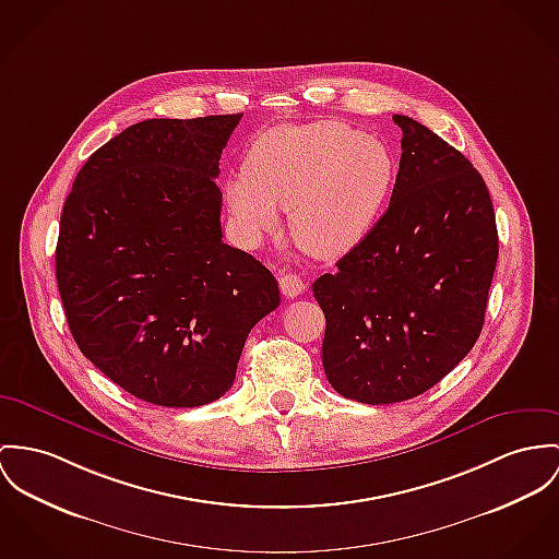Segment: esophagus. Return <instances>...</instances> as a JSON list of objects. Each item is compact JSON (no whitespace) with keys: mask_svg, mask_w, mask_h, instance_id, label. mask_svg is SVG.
Segmentation results:
<instances>
[{"mask_svg":"<svg viewBox=\"0 0 559 559\" xmlns=\"http://www.w3.org/2000/svg\"><path fill=\"white\" fill-rule=\"evenodd\" d=\"M278 285H281V292L285 298H298L300 294H304L306 289V283L301 278L300 274L296 272H283L278 276Z\"/></svg>","mask_w":559,"mask_h":559,"instance_id":"obj_1","label":"esophagus"}]
</instances>
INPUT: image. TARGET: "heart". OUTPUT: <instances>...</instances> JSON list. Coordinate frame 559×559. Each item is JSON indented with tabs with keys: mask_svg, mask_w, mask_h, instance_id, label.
<instances>
[{
	"mask_svg": "<svg viewBox=\"0 0 559 559\" xmlns=\"http://www.w3.org/2000/svg\"><path fill=\"white\" fill-rule=\"evenodd\" d=\"M397 166L381 140L336 121L281 126L249 151L227 182L231 213L253 236L289 213L301 251L334 261L357 249L383 215Z\"/></svg>",
	"mask_w": 559,
	"mask_h": 559,
	"instance_id": "heart-1",
	"label": "heart"
}]
</instances>
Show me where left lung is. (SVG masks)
<instances>
[{
  "mask_svg": "<svg viewBox=\"0 0 559 559\" xmlns=\"http://www.w3.org/2000/svg\"><path fill=\"white\" fill-rule=\"evenodd\" d=\"M393 121L402 157L385 215L312 283L325 314V377L364 404L421 395L471 353L498 261L483 176L431 129Z\"/></svg>",
  "mask_w": 559,
  "mask_h": 559,
  "instance_id": "1",
  "label": "left lung"
}]
</instances>
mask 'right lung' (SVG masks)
Wrapping results in <instances>:
<instances>
[{"instance_id": "1", "label": "right lung", "mask_w": 559, "mask_h": 559, "mask_svg": "<svg viewBox=\"0 0 559 559\" xmlns=\"http://www.w3.org/2000/svg\"><path fill=\"white\" fill-rule=\"evenodd\" d=\"M240 119L135 123L86 159L63 204L55 272L70 332L157 406L225 395L249 332L281 304L272 272L221 240L215 178Z\"/></svg>"}]
</instances>
